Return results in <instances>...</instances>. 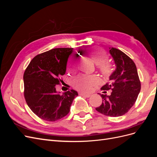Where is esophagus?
<instances>
[{"mask_svg":"<svg viewBox=\"0 0 157 157\" xmlns=\"http://www.w3.org/2000/svg\"><path fill=\"white\" fill-rule=\"evenodd\" d=\"M80 96L86 97V98H89V97H90V96H91V94H84V93H80Z\"/></svg>","mask_w":157,"mask_h":157,"instance_id":"1","label":"esophagus"}]
</instances>
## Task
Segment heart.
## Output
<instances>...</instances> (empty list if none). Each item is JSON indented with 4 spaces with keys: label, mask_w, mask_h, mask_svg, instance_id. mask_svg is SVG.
<instances>
[{
    "label": "heart",
    "mask_w": 157,
    "mask_h": 157,
    "mask_svg": "<svg viewBox=\"0 0 157 157\" xmlns=\"http://www.w3.org/2000/svg\"><path fill=\"white\" fill-rule=\"evenodd\" d=\"M89 54L90 56L94 59L96 63H99L98 67L102 75L105 77H109L112 75L114 71L113 65L105 61L107 59V56L102 52L98 50L97 49L92 48L90 50ZM98 82L96 78L87 76H80L75 80V87L81 90H89L94 84Z\"/></svg>",
    "instance_id": "obj_1"
}]
</instances>
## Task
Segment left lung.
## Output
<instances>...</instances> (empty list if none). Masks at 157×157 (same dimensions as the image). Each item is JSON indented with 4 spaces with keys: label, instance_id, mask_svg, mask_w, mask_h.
I'll list each match as a JSON object with an SVG mask.
<instances>
[{
    "label": "left lung",
    "instance_id": "left-lung-1",
    "mask_svg": "<svg viewBox=\"0 0 157 157\" xmlns=\"http://www.w3.org/2000/svg\"><path fill=\"white\" fill-rule=\"evenodd\" d=\"M109 53L115 61L116 69L109 77L110 82L101 88V105L96 111L104 115L117 117L126 114L134 105L141 90V82L135 63L121 50L109 48Z\"/></svg>",
    "mask_w": 157,
    "mask_h": 157
}]
</instances>
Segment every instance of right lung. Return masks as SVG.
<instances>
[{"label": "right lung", "instance_id": "add662e5", "mask_svg": "<svg viewBox=\"0 0 157 157\" xmlns=\"http://www.w3.org/2000/svg\"><path fill=\"white\" fill-rule=\"evenodd\" d=\"M73 48H54L36 56L23 75L24 97L36 116L46 121H56L66 116L78 93L74 90L63 94L56 91L61 76L65 75Z\"/></svg>", "mask_w": 157, "mask_h": 157}]
</instances>
